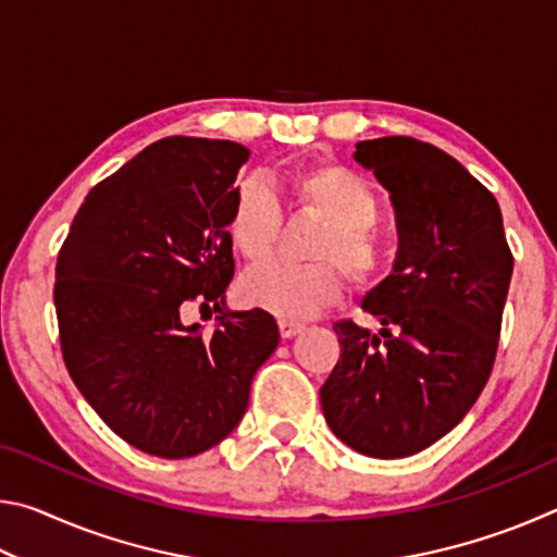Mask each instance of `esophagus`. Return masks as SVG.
<instances>
[{"instance_id": "esophagus-1", "label": "esophagus", "mask_w": 557, "mask_h": 557, "mask_svg": "<svg viewBox=\"0 0 557 557\" xmlns=\"http://www.w3.org/2000/svg\"><path fill=\"white\" fill-rule=\"evenodd\" d=\"M277 326H280V334H282V338H292L295 334H299L301 329H305V326H301L299 322H292V319H280Z\"/></svg>"}]
</instances>
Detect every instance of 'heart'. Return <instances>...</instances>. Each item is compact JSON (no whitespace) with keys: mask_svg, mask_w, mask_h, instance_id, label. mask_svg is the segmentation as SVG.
I'll list each match as a JSON object with an SVG mask.
<instances>
[{"mask_svg":"<svg viewBox=\"0 0 557 557\" xmlns=\"http://www.w3.org/2000/svg\"><path fill=\"white\" fill-rule=\"evenodd\" d=\"M299 213L324 221L312 256L317 262L292 265L270 260L245 272L240 282L248 305L287 319H307L344 297L342 267L354 285L371 287L388 268V240L375 219L381 199L375 188L342 164H305L280 178ZM282 209L265 182L245 176L233 188L228 235L245 260H265L280 240Z\"/></svg>","mask_w":557,"mask_h":557,"instance_id":"1","label":"heart"}]
</instances>
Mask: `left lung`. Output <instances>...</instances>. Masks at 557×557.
Wrapping results in <instances>:
<instances>
[{"mask_svg":"<svg viewBox=\"0 0 557 557\" xmlns=\"http://www.w3.org/2000/svg\"><path fill=\"white\" fill-rule=\"evenodd\" d=\"M354 157L391 191L400 250L363 299L381 336L336 322L342 356L319 398L348 447L400 459L445 437L482 395L513 256L494 194L455 157L412 137L366 139Z\"/></svg>","mask_w":557,"mask_h":557,"instance_id":"8db88e82","label":"left lung"}]
</instances>
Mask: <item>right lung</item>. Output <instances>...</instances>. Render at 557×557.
<instances>
[{
  "label": "right lung",
  "instance_id": "1",
  "mask_svg": "<svg viewBox=\"0 0 557 557\" xmlns=\"http://www.w3.org/2000/svg\"><path fill=\"white\" fill-rule=\"evenodd\" d=\"M248 157L228 139H159L90 188L59 250L65 369L106 425L147 455L196 457L228 437L277 348L265 309H223L235 270L228 209ZM188 304L221 311L220 329L186 327Z\"/></svg>",
  "mask_w": 557,
  "mask_h": 557
}]
</instances>
